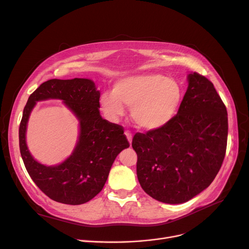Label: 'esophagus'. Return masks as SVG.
Returning <instances> with one entry per match:
<instances>
[{
  "mask_svg": "<svg viewBox=\"0 0 249 249\" xmlns=\"http://www.w3.org/2000/svg\"><path fill=\"white\" fill-rule=\"evenodd\" d=\"M124 135H125L127 141L129 142V143L131 144V141H133V135H131V133H130L129 130H125V131H124Z\"/></svg>",
  "mask_w": 249,
  "mask_h": 249,
  "instance_id": "esophagus-1",
  "label": "esophagus"
}]
</instances>
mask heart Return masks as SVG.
I'll use <instances>...</instances> for the list:
<instances>
[{
	"instance_id": "b5f03b06",
	"label": "heart",
	"mask_w": 249,
	"mask_h": 249,
	"mask_svg": "<svg viewBox=\"0 0 249 249\" xmlns=\"http://www.w3.org/2000/svg\"><path fill=\"white\" fill-rule=\"evenodd\" d=\"M183 100L182 85L160 73H142L116 82L112 92H104L100 106L108 119L115 121L131 107L135 124L145 130L167 125L176 115Z\"/></svg>"
}]
</instances>
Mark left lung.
I'll return each mask as SVG.
<instances>
[{
  "label": "left lung",
  "mask_w": 249,
  "mask_h": 249,
  "mask_svg": "<svg viewBox=\"0 0 249 249\" xmlns=\"http://www.w3.org/2000/svg\"><path fill=\"white\" fill-rule=\"evenodd\" d=\"M226 107L213 83L197 72L178 113L164 127L137 133V176L143 191L168 204L189 201L215 179L226 153Z\"/></svg>",
  "instance_id": "left-lung-1"
}]
</instances>
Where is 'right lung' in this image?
<instances>
[{"instance_id":"right-lung-1","label":"right lung","mask_w":249,"mask_h":249,"mask_svg":"<svg viewBox=\"0 0 249 249\" xmlns=\"http://www.w3.org/2000/svg\"><path fill=\"white\" fill-rule=\"evenodd\" d=\"M100 92L86 78L50 79L28 98L19 127L20 153L31 179L50 199L80 205L95 197L104 188L114 160L129 142L122 125L109 123L99 113ZM60 99L80 121L77 147L63 163L44 166L27 150L25 130L28 116L37 101Z\"/></svg>"}]
</instances>
